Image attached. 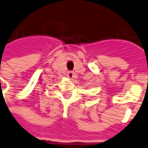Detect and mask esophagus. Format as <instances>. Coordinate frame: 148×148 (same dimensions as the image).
<instances>
[{"label":"esophagus","instance_id":"34e87169","mask_svg":"<svg viewBox=\"0 0 148 148\" xmlns=\"http://www.w3.org/2000/svg\"><path fill=\"white\" fill-rule=\"evenodd\" d=\"M67 76H68L69 79H73V78H74V76H75V74H74V73L73 72H68V73H67Z\"/></svg>","mask_w":148,"mask_h":148}]
</instances>
